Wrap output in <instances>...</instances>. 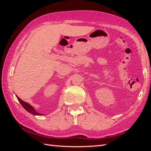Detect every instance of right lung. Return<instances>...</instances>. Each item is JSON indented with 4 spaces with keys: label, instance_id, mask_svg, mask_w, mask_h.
<instances>
[{
    "label": "right lung",
    "instance_id": "add662e5",
    "mask_svg": "<svg viewBox=\"0 0 151 151\" xmlns=\"http://www.w3.org/2000/svg\"><path fill=\"white\" fill-rule=\"evenodd\" d=\"M16 97H17L18 101L21 104V105L22 106V107H23L27 111L29 112V113L33 114V115H44V114H42L38 113V112H37L36 110H35V109L30 104H29L28 103H27V102L21 100V99L19 97H18L17 96H16Z\"/></svg>",
    "mask_w": 151,
    "mask_h": 151
}]
</instances>
